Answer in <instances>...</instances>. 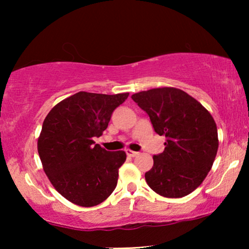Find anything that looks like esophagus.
Returning <instances> with one entry per match:
<instances>
[{
	"mask_svg": "<svg viewBox=\"0 0 249 249\" xmlns=\"http://www.w3.org/2000/svg\"><path fill=\"white\" fill-rule=\"evenodd\" d=\"M125 153H127L128 156H130V158H136V156L139 155L138 152H134V151H130V149H127L125 151Z\"/></svg>",
	"mask_w": 249,
	"mask_h": 249,
	"instance_id": "34e87169",
	"label": "esophagus"
}]
</instances>
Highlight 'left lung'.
Instances as JSON below:
<instances>
[{"mask_svg": "<svg viewBox=\"0 0 249 249\" xmlns=\"http://www.w3.org/2000/svg\"><path fill=\"white\" fill-rule=\"evenodd\" d=\"M131 98L148 114L156 134L166 138L164 151L153 156L146 182L169 198L188 195L206 178L215 160L219 141L213 117L178 88H154Z\"/></svg>", "mask_w": 249, "mask_h": 249, "instance_id": "8db88e82", "label": "left lung"}]
</instances>
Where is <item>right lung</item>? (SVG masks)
Here are the masks:
<instances>
[{"label": "right lung", "mask_w": 249, "mask_h": 249, "mask_svg": "<svg viewBox=\"0 0 249 249\" xmlns=\"http://www.w3.org/2000/svg\"><path fill=\"white\" fill-rule=\"evenodd\" d=\"M128 96L79 91L46 115L37 149L50 181L71 203L98 205L117 187L119 168L127 155L102 148L94 138L102 136L113 111Z\"/></svg>", "instance_id": "add662e5"}]
</instances>
